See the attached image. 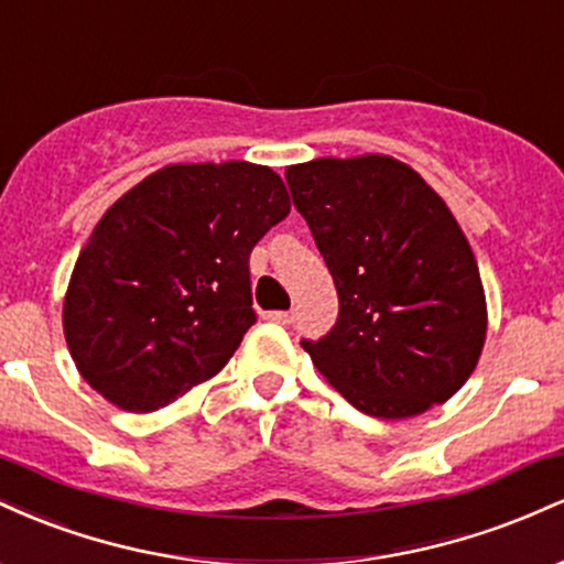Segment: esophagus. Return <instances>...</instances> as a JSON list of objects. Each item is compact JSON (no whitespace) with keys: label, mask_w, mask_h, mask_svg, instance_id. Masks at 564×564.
I'll use <instances>...</instances> for the list:
<instances>
[{"label":"esophagus","mask_w":564,"mask_h":564,"mask_svg":"<svg viewBox=\"0 0 564 564\" xmlns=\"http://www.w3.org/2000/svg\"><path fill=\"white\" fill-rule=\"evenodd\" d=\"M264 321H273V323H281V326H289V323H294V313H291V310H273V313H264Z\"/></svg>","instance_id":"1"}]
</instances>
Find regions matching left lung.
I'll return each instance as SVG.
<instances>
[{"instance_id": "left-lung-1", "label": "left lung", "mask_w": 564, "mask_h": 564, "mask_svg": "<svg viewBox=\"0 0 564 564\" xmlns=\"http://www.w3.org/2000/svg\"><path fill=\"white\" fill-rule=\"evenodd\" d=\"M286 183L339 291V318L302 341L358 411L411 419L453 398L488 334L475 251L448 204L384 153L286 166Z\"/></svg>"}]
</instances>
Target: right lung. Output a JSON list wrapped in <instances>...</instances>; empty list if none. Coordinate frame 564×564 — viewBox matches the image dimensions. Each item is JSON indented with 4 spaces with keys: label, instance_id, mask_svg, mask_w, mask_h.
<instances>
[{
    "label": "right lung",
    "instance_id": "add662e5",
    "mask_svg": "<svg viewBox=\"0 0 564 564\" xmlns=\"http://www.w3.org/2000/svg\"><path fill=\"white\" fill-rule=\"evenodd\" d=\"M286 185L249 161L166 164L87 238L63 300L82 379L148 413L223 371L254 323L249 254L286 219Z\"/></svg>",
    "mask_w": 564,
    "mask_h": 564
}]
</instances>
